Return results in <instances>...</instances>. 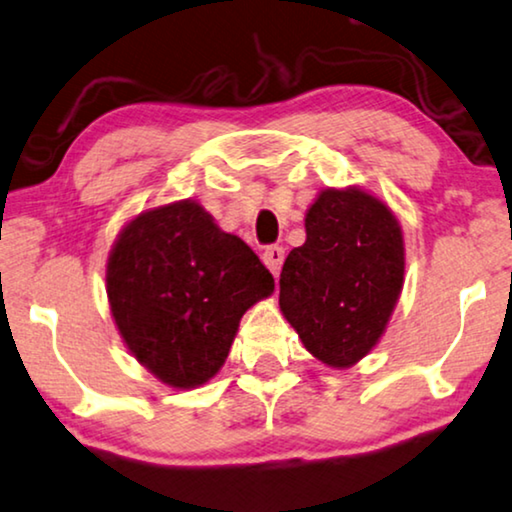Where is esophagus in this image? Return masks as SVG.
I'll use <instances>...</instances> for the list:
<instances>
[{
	"instance_id": "34e87169",
	"label": "esophagus",
	"mask_w": 512,
	"mask_h": 512,
	"mask_svg": "<svg viewBox=\"0 0 512 512\" xmlns=\"http://www.w3.org/2000/svg\"><path fill=\"white\" fill-rule=\"evenodd\" d=\"M283 259H285V248L283 246H269L262 253V262L266 264V269H269L273 276H278V273H280Z\"/></svg>"
}]
</instances>
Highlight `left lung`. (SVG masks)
<instances>
[{
  "label": "left lung",
  "instance_id": "8db88e82",
  "mask_svg": "<svg viewBox=\"0 0 512 512\" xmlns=\"http://www.w3.org/2000/svg\"><path fill=\"white\" fill-rule=\"evenodd\" d=\"M280 311L306 350L345 369L378 343L403 285L401 227L362 190H322L280 271Z\"/></svg>",
  "mask_w": 512,
  "mask_h": 512
}]
</instances>
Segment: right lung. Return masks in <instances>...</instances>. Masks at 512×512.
<instances>
[{"label":"right lung","mask_w":512,"mask_h":512,"mask_svg":"<svg viewBox=\"0 0 512 512\" xmlns=\"http://www.w3.org/2000/svg\"><path fill=\"white\" fill-rule=\"evenodd\" d=\"M120 336L171 387L220 371L243 313L273 292V276L239 236L194 201L141 213L122 229L106 269Z\"/></svg>","instance_id":"add662e5"}]
</instances>
